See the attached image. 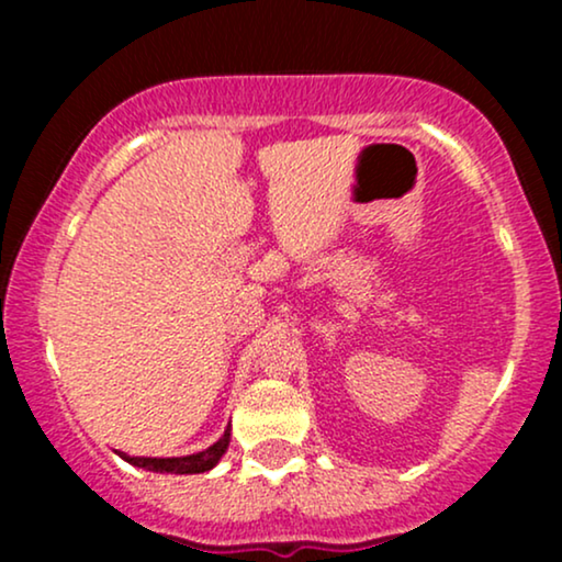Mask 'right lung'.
Instances as JSON below:
<instances>
[{"instance_id": "right-lung-1", "label": "right lung", "mask_w": 562, "mask_h": 562, "mask_svg": "<svg viewBox=\"0 0 562 562\" xmlns=\"http://www.w3.org/2000/svg\"><path fill=\"white\" fill-rule=\"evenodd\" d=\"M229 447V428L224 430V436L218 438L214 447H209L205 451H198V454H187V457H166V460H160V457H124L126 462H132V465L137 468H145V470H153V473H205V470H211L216 465L218 460H222V454L227 451Z\"/></svg>"}]
</instances>
